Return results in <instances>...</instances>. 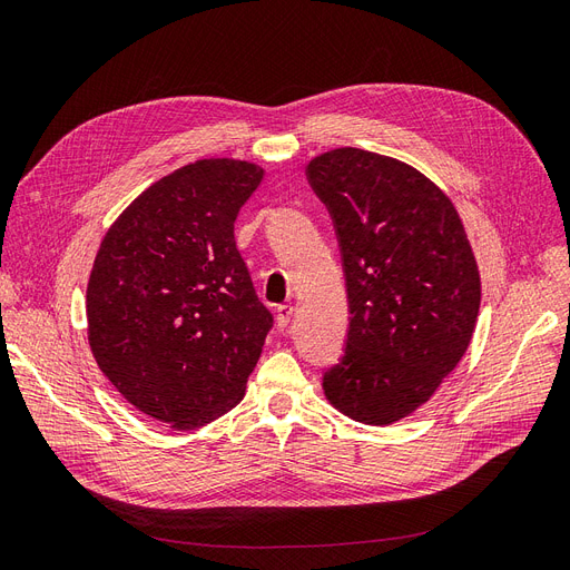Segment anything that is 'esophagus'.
I'll use <instances>...</instances> for the list:
<instances>
[{
	"mask_svg": "<svg viewBox=\"0 0 570 570\" xmlns=\"http://www.w3.org/2000/svg\"><path fill=\"white\" fill-rule=\"evenodd\" d=\"M292 316H295V306H292V304H281L278 308H275V318H278L281 331H285V327L289 325Z\"/></svg>",
	"mask_w": 570,
	"mask_h": 570,
	"instance_id": "esophagus-1",
	"label": "esophagus"
}]
</instances>
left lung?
<instances>
[{
    "mask_svg": "<svg viewBox=\"0 0 570 570\" xmlns=\"http://www.w3.org/2000/svg\"><path fill=\"white\" fill-rule=\"evenodd\" d=\"M333 218L350 302L327 402L368 425L425 404L461 361L480 308L478 264L452 199L416 168L340 147L306 166Z\"/></svg>",
    "mask_w": 570,
    "mask_h": 570,
    "instance_id": "left-lung-1",
    "label": "left lung"
}]
</instances>
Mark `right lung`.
<instances>
[{
	"instance_id": "obj_1",
	"label": "right lung",
	"mask_w": 570,
	"mask_h": 570,
	"mask_svg": "<svg viewBox=\"0 0 570 570\" xmlns=\"http://www.w3.org/2000/svg\"><path fill=\"white\" fill-rule=\"evenodd\" d=\"M264 168L199 159L164 176L101 239L88 340L111 385L147 416L195 430L245 396L273 314L235 247Z\"/></svg>"
}]
</instances>
